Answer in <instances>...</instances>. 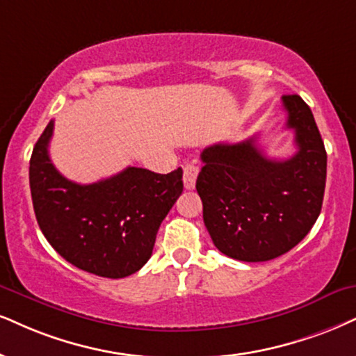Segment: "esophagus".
I'll return each mask as SVG.
<instances>
[{
    "label": "esophagus",
    "instance_id": "34e87169",
    "mask_svg": "<svg viewBox=\"0 0 356 356\" xmlns=\"http://www.w3.org/2000/svg\"><path fill=\"white\" fill-rule=\"evenodd\" d=\"M198 171L200 168L196 165H185V168H183V183H185L186 190H193L195 188Z\"/></svg>",
    "mask_w": 356,
    "mask_h": 356
}]
</instances>
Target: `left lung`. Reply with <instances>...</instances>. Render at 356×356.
<instances>
[{
	"instance_id": "1",
	"label": "left lung",
	"mask_w": 356,
	"mask_h": 356,
	"mask_svg": "<svg viewBox=\"0 0 356 356\" xmlns=\"http://www.w3.org/2000/svg\"><path fill=\"white\" fill-rule=\"evenodd\" d=\"M285 129L296 131V155L272 160L256 137L216 143L201 153L196 191L204 226L227 257L264 262L296 248L317 221L327 179V152L312 111L284 95Z\"/></svg>"
}]
</instances>
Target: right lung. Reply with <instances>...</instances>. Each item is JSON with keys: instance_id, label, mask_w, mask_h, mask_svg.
Instances as JSON below:
<instances>
[{"instance_id": "1", "label": "right lung", "mask_w": 356, "mask_h": 356, "mask_svg": "<svg viewBox=\"0 0 356 356\" xmlns=\"http://www.w3.org/2000/svg\"><path fill=\"white\" fill-rule=\"evenodd\" d=\"M54 120L29 161L34 213L44 238L79 269L108 279L135 274L152 257L156 232L183 191V170L168 175L129 166L92 185L64 178L49 158Z\"/></svg>"}]
</instances>
